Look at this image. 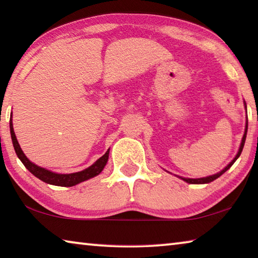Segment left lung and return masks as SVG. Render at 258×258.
I'll return each mask as SVG.
<instances>
[{
	"mask_svg": "<svg viewBox=\"0 0 258 258\" xmlns=\"http://www.w3.org/2000/svg\"><path fill=\"white\" fill-rule=\"evenodd\" d=\"M247 128H248V121H247V124H246V130H244V134H243V138H242L241 145H240V148H239L238 154H237V156L234 157V159H233L232 161H231V163H230L228 166H226V167L223 169V171H221L220 173L214 174V175L207 176V177H202V178H184V177H181L182 180H184V181H185V182H187V183H191V184H203V183H209V182H212V181H214V180H216L217 177H220V176L222 175V174H223V173H225L226 171H228V169L231 167V166H232V165L234 164V161L239 158V156L241 155V151H242V149H243V146H244V141H246Z\"/></svg>",
	"mask_w": 258,
	"mask_h": 258,
	"instance_id": "1",
	"label": "left lung"
}]
</instances>
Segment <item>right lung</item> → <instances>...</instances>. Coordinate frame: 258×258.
Listing matches in <instances>:
<instances>
[{
    "label": "right lung",
    "instance_id": "obj_1",
    "mask_svg": "<svg viewBox=\"0 0 258 258\" xmlns=\"http://www.w3.org/2000/svg\"><path fill=\"white\" fill-rule=\"evenodd\" d=\"M10 132H11V139H12V143H14L16 154L18 156V158L21 160V163L25 165V167L27 168L33 175H35L37 178H40L41 181L49 183V184H52V185H58V186L76 185L78 183L99 175V174L102 172V169L104 168V166H106L108 161L109 149L106 154H104L102 157H100V158L95 161L92 166L87 167L86 169H84V171L72 173V174H56V173L47 171L45 168L38 167L37 165H35L32 163V161L28 160V158L25 156L23 150H21L18 141H17L16 134L14 132V126H12V119H10Z\"/></svg>",
    "mask_w": 258,
    "mask_h": 258
}]
</instances>
